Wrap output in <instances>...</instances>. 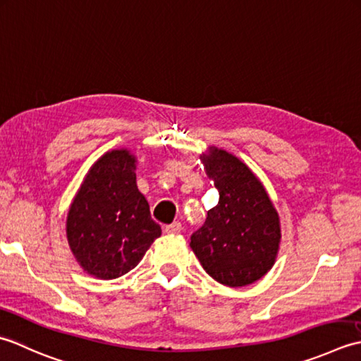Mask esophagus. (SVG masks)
Here are the masks:
<instances>
[{
    "label": "esophagus",
    "mask_w": 361,
    "mask_h": 361,
    "mask_svg": "<svg viewBox=\"0 0 361 361\" xmlns=\"http://www.w3.org/2000/svg\"><path fill=\"white\" fill-rule=\"evenodd\" d=\"M180 231H182V224H180L179 221H176V223H173V224H168V226L165 227V232L170 233V235L180 233Z\"/></svg>",
    "instance_id": "34e87169"
}]
</instances>
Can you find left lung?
<instances>
[{"mask_svg": "<svg viewBox=\"0 0 361 361\" xmlns=\"http://www.w3.org/2000/svg\"><path fill=\"white\" fill-rule=\"evenodd\" d=\"M219 201L191 235L202 268L216 282L238 288L273 268L281 245V221L263 183L232 154L213 146L201 156Z\"/></svg>", "mask_w": 361, "mask_h": 361, "instance_id": "8db88e82", "label": "left lung"}]
</instances>
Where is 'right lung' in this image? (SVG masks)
<instances>
[{
  "label": "right lung",
  "instance_id": "1",
  "mask_svg": "<svg viewBox=\"0 0 361 361\" xmlns=\"http://www.w3.org/2000/svg\"><path fill=\"white\" fill-rule=\"evenodd\" d=\"M137 159L128 149L101 156L88 170L67 216V238L85 273L110 281L134 269L161 235L137 188Z\"/></svg>",
  "mask_w": 361,
  "mask_h": 361
}]
</instances>
